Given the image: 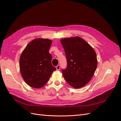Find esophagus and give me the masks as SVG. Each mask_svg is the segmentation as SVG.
<instances>
[{
  "instance_id": "obj_1",
  "label": "esophagus",
  "mask_w": 121,
  "mask_h": 121,
  "mask_svg": "<svg viewBox=\"0 0 121 121\" xmlns=\"http://www.w3.org/2000/svg\"><path fill=\"white\" fill-rule=\"evenodd\" d=\"M56 69L57 70H59V69H60V65H57V66L56 67Z\"/></svg>"
}]
</instances>
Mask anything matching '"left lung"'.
<instances>
[{
	"instance_id": "left-lung-1",
	"label": "left lung",
	"mask_w": 121,
	"mask_h": 121,
	"mask_svg": "<svg viewBox=\"0 0 121 121\" xmlns=\"http://www.w3.org/2000/svg\"><path fill=\"white\" fill-rule=\"evenodd\" d=\"M67 60V68L61 71L65 80L73 87L85 86L93 77L97 66L93 48L79 37L61 39Z\"/></svg>"
}]
</instances>
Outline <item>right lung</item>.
Here are the masks:
<instances>
[{
	"label": "right lung",
	"mask_w": 121,
	"mask_h": 121,
	"mask_svg": "<svg viewBox=\"0 0 121 121\" xmlns=\"http://www.w3.org/2000/svg\"><path fill=\"white\" fill-rule=\"evenodd\" d=\"M52 44V41L49 39H35L28 44L21 54V75L24 81L32 87H42L56 70L52 65V56L49 52Z\"/></svg>",
	"instance_id": "obj_1"
}]
</instances>
